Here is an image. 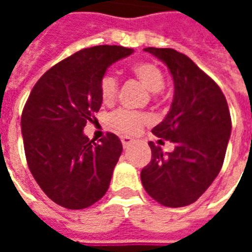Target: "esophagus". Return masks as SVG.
Masks as SVG:
<instances>
[{
	"mask_svg": "<svg viewBox=\"0 0 252 252\" xmlns=\"http://www.w3.org/2000/svg\"><path fill=\"white\" fill-rule=\"evenodd\" d=\"M121 143H123L124 147H128V146H131L132 143H133V139H131V137L128 136H123L121 137Z\"/></svg>",
	"mask_w": 252,
	"mask_h": 252,
	"instance_id": "esophagus-1",
	"label": "esophagus"
}]
</instances>
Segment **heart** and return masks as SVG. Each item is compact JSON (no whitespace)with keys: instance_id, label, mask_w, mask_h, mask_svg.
<instances>
[{"instance_id":"obj_1","label":"heart","mask_w":252,"mask_h":252,"mask_svg":"<svg viewBox=\"0 0 252 252\" xmlns=\"http://www.w3.org/2000/svg\"><path fill=\"white\" fill-rule=\"evenodd\" d=\"M131 72L132 75L151 93H158L164 88V74L157 63L151 61H137L131 66ZM117 92H119L117 78L112 74H105L99 81L101 101L105 105L113 104L117 97ZM147 121L148 117L146 115L126 109L117 110L110 117L112 126L126 135L137 133Z\"/></svg>"}]
</instances>
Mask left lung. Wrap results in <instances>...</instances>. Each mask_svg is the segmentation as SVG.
I'll use <instances>...</instances> for the list:
<instances>
[{"label": "left lung", "mask_w": 252, "mask_h": 252, "mask_svg": "<svg viewBox=\"0 0 252 252\" xmlns=\"http://www.w3.org/2000/svg\"><path fill=\"white\" fill-rule=\"evenodd\" d=\"M174 81L169 113L154 126L155 136L175 144L173 153L148 143L151 162L142 170L143 188L159 204L180 208L200 198L221 170L231 135V115L221 89L185 54L148 47Z\"/></svg>", "instance_id": "left-lung-1"}]
</instances>
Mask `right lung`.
<instances>
[{"mask_svg":"<svg viewBox=\"0 0 252 252\" xmlns=\"http://www.w3.org/2000/svg\"><path fill=\"white\" fill-rule=\"evenodd\" d=\"M132 52L121 46L83 48L44 72L27 99L21 115L27 163L58 205L88 208L109 188L123 144L110 132L94 143L83 128L101 108L99 81L106 68Z\"/></svg>","mask_w":252,"mask_h":252,"instance_id":"right-lung-1","label":"right lung"}]
</instances>
